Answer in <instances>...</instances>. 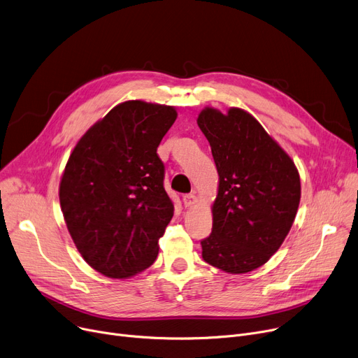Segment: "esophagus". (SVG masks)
<instances>
[{"instance_id": "1", "label": "esophagus", "mask_w": 358, "mask_h": 358, "mask_svg": "<svg viewBox=\"0 0 358 358\" xmlns=\"http://www.w3.org/2000/svg\"><path fill=\"white\" fill-rule=\"evenodd\" d=\"M182 203L185 208H192V206H194L197 203V197L194 194H184L182 196Z\"/></svg>"}]
</instances>
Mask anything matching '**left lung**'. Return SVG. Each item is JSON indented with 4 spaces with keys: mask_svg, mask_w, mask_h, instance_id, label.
I'll list each match as a JSON object with an SVG mask.
<instances>
[{
    "mask_svg": "<svg viewBox=\"0 0 358 358\" xmlns=\"http://www.w3.org/2000/svg\"><path fill=\"white\" fill-rule=\"evenodd\" d=\"M197 124L219 174L213 228L201 241V257L224 273H250L277 252L292 228L300 203L299 171L245 110L231 107L223 115L204 107Z\"/></svg>",
    "mask_w": 358,
    "mask_h": 358,
    "instance_id": "1",
    "label": "left lung"
}]
</instances>
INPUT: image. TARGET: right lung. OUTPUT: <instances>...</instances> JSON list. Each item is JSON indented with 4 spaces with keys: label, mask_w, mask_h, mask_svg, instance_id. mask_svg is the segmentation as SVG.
<instances>
[{
    "label": "right lung",
    "mask_w": 358,
    "mask_h": 358,
    "mask_svg": "<svg viewBox=\"0 0 358 358\" xmlns=\"http://www.w3.org/2000/svg\"><path fill=\"white\" fill-rule=\"evenodd\" d=\"M176 119L173 106L120 103L69 155L59 182L64 219L81 257L106 277H134L158 257L174 203L157 148Z\"/></svg>",
    "instance_id": "obj_1"
}]
</instances>
